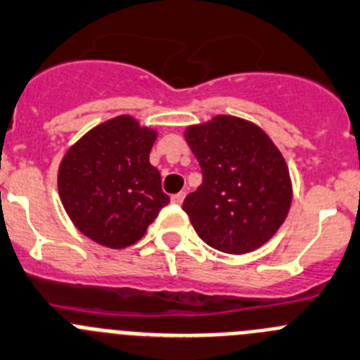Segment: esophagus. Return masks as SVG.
<instances>
[{"label":"esophagus","mask_w":360,"mask_h":360,"mask_svg":"<svg viewBox=\"0 0 360 360\" xmlns=\"http://www.w3.org/2000/svg\"><path fill=\"white\" fill-rule=\"evenodd\" d=\"M184 197H186V193H184V192L176 193V195H172V202L174 204H181L184 200Z\"/></svg>","instance_id":"esophagus-1"}]
</instances>
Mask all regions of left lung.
<instances>
[{"mask_svg": "<svg viewBox=\"0 0 360 360\" xmlns=\"http://www.w3.org/2000/svg\"><path fill=\"white\" fill-rule=\"evenodd\" d=\"M202 183L183 210L213 249L244 255L278 231L292 200L289 168L258 125L235 116L186 129Z\"/></svg>", "mask_w": 360, "mask_h": 360, "instance_id": "left-lung-1", "label": "left lung"}]
</instances>
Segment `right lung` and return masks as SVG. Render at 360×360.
I'll return each instance as SVG.
<instances>
[{"label": "right lung", "mask_w": 360, "mask_h": 360, "mask_svg": "<svg viewBox=\"0 0 360 360\" xmlns=\"http://www.w3.org/2000/svg\"><path fill=\"white\" fill-rule=\"evenodd\" d=\"M156 131L116 116L82 136L59 167V195L73 224L96 244L122 249L145 235L170 197L148 161Z\"/></svg>", "instance_id": "add662e5"}]
</instances>
